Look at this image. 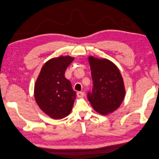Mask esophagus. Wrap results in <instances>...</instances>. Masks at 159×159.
<instances>
[{
  "mask_svg": "<svg viewBox=\"0 0 159 159\" xmlns=\"http://www.w3.org/2000/svg\"><path fill=\"white\" fill-rule=\"evenodd\" d=\"M84 95H85V94H84V92H78V93H77V96H78V98H82V97H84Z\"/></svg>",
  "mask_w": 159,
  "mask_h": 159,
  "instance_id": "1",
  "label": "esophagus"
}]
</instances>
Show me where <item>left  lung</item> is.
Masks as SVG:
<instances>
[{"mask_svg": "<svg viewBox=\"0 0 159 159\" xmlns=\"http://www.w3.org/2000/svg\"><path fill=\"white\" fill-rule=\"evenodd\" d=\"M89 62L93 81V90L88 100L93 109L102 115H107L122 104L125 89L122 75L110 60L89 56Z\"/></svg>", "mask_w": 159, "mask_h": 159, "instance_id": "obj_1", "label": "left lung"}]
</instances>
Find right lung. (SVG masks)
Listing matches in <instances>:
<instances>
[{"instance_id": "add662e5", "label": "right lung", "mask_w": 159, "mask_h": 159, "mask_svg": "<svg viewBox=\"0 0 159 159\" xmlns=\"http://www.w3.org/2000/svg\"><path fill=\"white\" fill-rule=\"evenodd\" d=\"M74 59L69 56L50 59L43 66L35 81V102L41 110L53 119L65 118L72 109L76 93L65 77V72Z\"/></svg>"}]
</instances>
